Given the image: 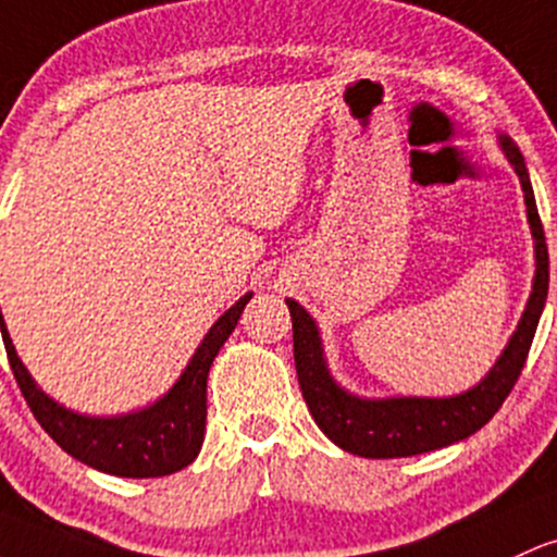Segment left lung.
Returning a JSON list of instances; mask_svg holds the SVG:
<instances>
[{"label":"left lung","mask_w":557,"mask_h":557,"mask_svg":"<svg viewBox=\"0 0 557 557\" xmlns=\"http://www.w3.org/2000/svg\"><path fill=\"white\" fill-rule=\"evenodd\" d=\"M499 145H503L505 158L521 180L531 237H534L536 272L518 330L507 341L505 351L499 354L494 368L486 372L479 386L462 391L457 396H444V399H428V396L362 399V396L348 394L330 375L320 330H317L309 311L293 298H285L293 320V357H296L298 386L307 399L311 418L330 442L351 451V455L388 460V457L423 455V451L462 442L494 418V412L503 407L507 394L521 375L523 364H527L531 341H534L536 325H540L542 309L547 301L549 256L527 161L510 137H499Z\"/></svg>","instance_id":"1"}]
</instances>
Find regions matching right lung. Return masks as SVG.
I'll return each instance as SVG.
<instances>
[{"mask_svg": "<svg viewBox=\"0 0 557 557\" xmlns=\"http://www.w3.org/2000/svg\"><path fill=\"white\" fill-rule=\"evenodd\" d=\"M253 293H246L235 307H230L213 322L200 341L180 381L166 396L139 412L115 414V418H89L65 409L34 383L28 370L17 359L8 325L0 311V330L12 375L21 386L23 399L39 425L60 444V449L82 460L84 466L121 479H158L187 468L198 457L206 433V381L219 348L230 338L240 320L243 309Z\"/></svg>", "mask_w": 557, "mask_h": 557, "instance_id": "1", "label": "right lung"}]
</instances>
